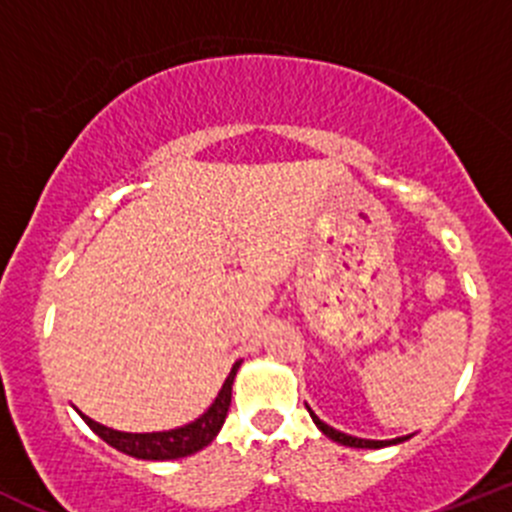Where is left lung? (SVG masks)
<instances>
[{
  "mask_svg": "<svg viewBox=\"0 0 512 512\" xmlns=\"http://www.w3.org/2000/svg\"><path fill=\"white\" fill-rule=\"evenodd\" d=\"M307 410H310V408H307ZM310 418H312V423L317 425V430H322V435H327V438L335 440V443L347 445V448H370V450H377V448H388V445L405 443V440L413 438V435H403V438H393V440H365V438H355V435H347V433H340V430L330 428V425L322 423V420L317 418V415L312 413V410H310Z\"/></svg>",
  "mask_w": 512,
  "mask_h": 512,
  "instance_id": "1",
  "label": "left lung"
}]
</instances>
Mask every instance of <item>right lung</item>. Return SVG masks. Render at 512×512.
I'll return each mask as SVG.
<instances>
[{
  "label": "right lung",
  "mask_w": 512,
  "mask_h": 512,
  "mask_svg": "<svg viewBox=\"0 0 512 512\" xmlns=\"http://www.w3.org/2000/svg\"><path fill=\"white\" fill-rule=\"evenodd\" d=\"M242 360H237L232 365L230 375L222 382V390L217 393V398L212 400L210 408L195 418L192 423L180 425V428L172 430H160V433H122V430L107 428V425L97 423V420L87 418L84 413H79V418L92 428V433H97L99 438L107 445L117 448L119 453L132 455L137 460H177L187 458V455L200 453L202 448L212 443L217 438V433L222 430L227 418V410H230L232 400V382H235L237 370H240Z\"/></svg>",
  "instance_id": "1"
}]
</instances>
